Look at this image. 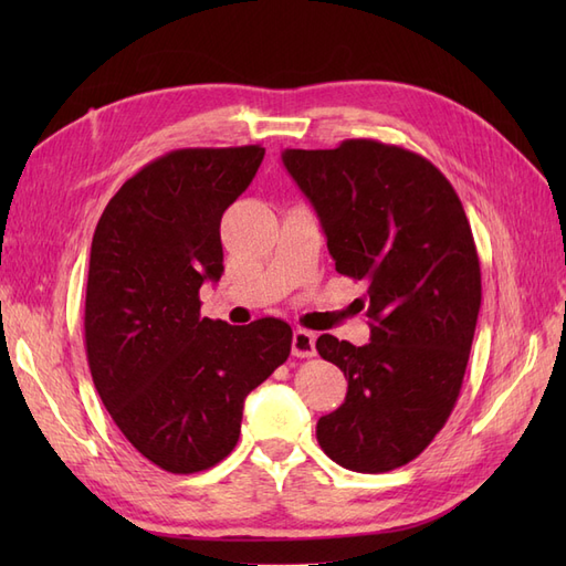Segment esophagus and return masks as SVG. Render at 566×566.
<instances>
[{
    "instance_id": "1",
    "label": "esophagus",
    "mask_w": 566,
    "mask_h": 566,
    "mask_svg": "<svg viewBox=\"0 0 566 566\" xmlns=\"http://www.w3.org/2000/svg\"><path fill=\"white\" fill-rule=\"evenodd\" d=\"M316 354V335L310 331H295L293 333V356L310 358Z\"/></svg>"
}]
</instances>
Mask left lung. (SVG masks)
Instances as JSON below:
<instances>
[{"instance_id":"left-lung-1","label":"left lung","mask_w":566,"mask_h":566,"mask_svg":"<svg viewBox=\"0 0 566 566\" xmlns=\"http://www.w3.org/2000/svg\"><path fill=\"white\" fill-rule=\"evenodd\" d=\"M281 158L314 205L337 273L368 287L358 300L368 345L316 339L349 382L316 439L347 470H397L447 424L465 378L482 304L470 221L449 179L406 148L347 139Z\"/></svg>"}]
</instances>
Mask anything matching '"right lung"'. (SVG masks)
<instances>
[{
	"label": "right lung",
	"instance_id": "add662e5",
	"mask_svg": "<svg viewBox=\"0 0 566 566\" xmlns=\"http://www.w3.org/2000/svg\"><path fill=\"white\" fill-rule=\"evenodd\" d=\"M262 158V146L167 153L123 184L94 231L84 302L94 387L132 447L172 474L233 451L245 397L293 345L279 318L200 316V285L224 273L221 214Z\"/></svg>",
	"mask_w": 566,
	"mask_h": 566
}]
</instances>
